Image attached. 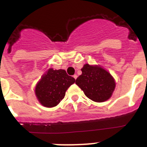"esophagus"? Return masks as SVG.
<instances>
[{
	"instance_id": "esophagus-1",
	"label": "esophagus",
	"mask_w": 147,
	"mask_h": 147,
	"mask_svg": "<svg viewBox=\"0 0 147 147\" xmlns=\"http://www.w3.org/2000/svg\"><path fill=\"white\" fill-rule=\"evenodd\" d=\"M73 77L74 78L75 80H76V78H77V75H76V74H74V76H73Z\"/></svg>"
}]
</instances>
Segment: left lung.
Masks as SVG:
<instances>
[{
  "mask_svg": "<svg viewBox=\"0 0 147 147\" xmlns=\"http://www.w3.org/2000/svg\"><path fill=\"white\" fill-rule=\"evenodd\" d=\"M76 84L88 98L96 102L107 101L112 96L115 83L111 75L102 67L85 64Z\"/></svg>",
  "mask_w": 147,
  "mask_h": 147,
  "instance_id": "1",
  "label": "left lung"
}]
</instances>
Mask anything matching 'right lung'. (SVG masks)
Wrapping results in <instances>:
<instances>
[{
  "label": "right lung",
  "mask_w": 147,
  "mask_h": 147,
  "mask_svg": "<svg viewBox=\"0 0 147 147\" xmlns=\"http://www.w3.org/2000/svg\"><path fill=\"white\" fill-rule=\"evenodd\" d=\"M74 82V78L68 76L65 70L50 68L37 83L35 94L42 105L55 107L63 99L67 88Z\"/></svg>",
  "instance_id": "obj_1"
}]
</instances>
